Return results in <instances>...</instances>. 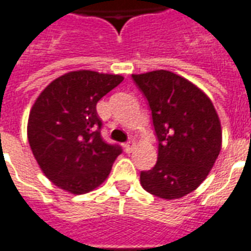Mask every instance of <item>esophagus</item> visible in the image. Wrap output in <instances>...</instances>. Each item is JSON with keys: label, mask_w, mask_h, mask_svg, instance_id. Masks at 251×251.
I'll list each match as a JSON object with an SVG mask.
<instances>
[{"label": "esophagus", "mask_w": 251, "mask_h": 251, "mask_svg": "<svg viewBox=\"0 0 251 251\" xmlns=\"http://www.w3.org/2000/svg\"><path fill=\"white\" fill-rule=\"evenodd\" d=\"M134 146H135V143H134L133 141H129V142L124 145L126 152H131V151H133V149H134Z\"/></svg>", "instance_id": "1"}]
</instances>
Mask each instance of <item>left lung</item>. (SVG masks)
<instances>
[{"instance_id": "left-lung-1", "label": "left lung", "mask_w": 251, "mask_h": 251, "mask_svg": "<svg viewBox=\"0 0 251 251\" xmlns=\"http://www.w3.org/2000/svg\"><path fill=\"white\" fill-rule=\"evenodd\" d=\"M149 101L159 141L158 160L141 172L147 192L166 200L191 194L205 180L221 150L219 114L204 92L170 71L131 75Z\"/></svg>"}]
</instances>
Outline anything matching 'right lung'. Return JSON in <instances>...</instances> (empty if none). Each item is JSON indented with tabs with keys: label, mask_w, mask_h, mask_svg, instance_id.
Listing matches in <instances>:
<instances>
[{
	"label": "right lung",
	"mask_w": 251,
	"mask_h": 251,
	"mask_svg": "<svg viewBox=\"0 0 251 251\" xmlns=\"http://www.w3.org/2000/svg\"><path fill=\"white\" fill-rule=\"evenodd\" d=\"M122 80L121 75L71 71L38 96L28 116V143L43 174L59 188L83 195L109 176L121 147L101 138L96 105Z\"/></svg>",
	"instance_id": "right-lung-1"
}]
</instances>
